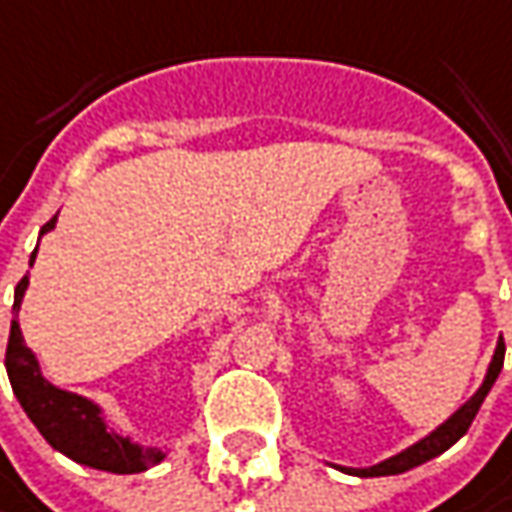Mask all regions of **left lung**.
Returning <instances> with one entry per match:
<instances>
[{
  "mask_svg": "<svg viewBox=\"0 0 512 512\" xmlns=\"http://www.w3.org/2000/svg\"><path fill=\"white\" fill-rule=\"evenodd\" d=\"M501 367H504V341H499V346H496V355H493V361H490V369H487V378H484L481 389H478L476 395H473L450 421H444L435 433H430L424 441H418V444H412L410 450H404V453H398V456L375 464V467H367V470H346V467H341V470H344V473H355V476H398V473H404V470H412V467H418V464H424V461H430V458L441 456L447 447H453L458 438L470 430L478 407L484 404L487 392H490V387H493L496 378H499Z\"/></svg>",
  "mask_w": 512,
  "mask_h": 512,
  "instance_id": "1",
  "label": "left lung"
}]
</instances>
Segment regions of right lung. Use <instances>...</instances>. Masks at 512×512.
I'll return each instance as SVG.
<instances>
[{
	"instance_id": "obj_1",
	"label": "right lung",
	"mask_w": 512,
	"mask_h": 512,
	"mask_svg": "<svg viewBox=\"0 0 512 512\" xmlns=\"http://www.w3.org/2000/svg\"><path fill=\"white\" fill-rule=\"evenodd\" d=\"M56 214L42 226L45 234L54 229ZM36 252L31 255L34 263ZM28 289V275L16 283V295H13V309L19 312L22 295ZM5 367L11 378L13 395L19 398L22 410L28 412V418L36 424V430L42 438L59 450L62 456L74 458L77 464L94 467V470H108V473H143L148 467L160 464L163 453L154 447H137L123 435L111 433L102 421L100 407L91 404L88 398L56 389L48 384L39 372L34 352L22 341V329H19V315L11 321V338H8V352H5Z\"/></svg>"
}]
</instances>
